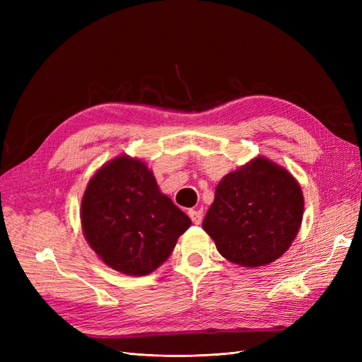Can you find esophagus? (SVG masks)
Wrapping results in <instances>:
<instances>
[{"label":"esophagus","mask_w":362,"mask_h":362,"mask_svg":"<svg viewBox=\"0 0 362 362\" xmlns=\"http://www.w3.org/2000/svg\"><path fill=\"white\" fill-rule=\"evenodd\" d=\"M189 216H190L193 223L199 225L202 222V216L204 214H202V210H189Z\"/></svg>","instance_id":"1"}]
</instances>
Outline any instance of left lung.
<instances>
[{
	"label": "left lung",
	"instance_id": "obj_1",
	"mask_svg": "<svg viewBox=\"0 0 362 362\" xmlns=\"http://www.w3.org/2000/svg\"><path fill=\"white\" fill-rule=\"evenodd\" d=\"M303 204L293 175L258 156L217 184L202 228L228 261L250 269L269 266L298 235Z\"/></svg>",
	"mask_w": 362,
	"mask_h": 362
}]
</instances>
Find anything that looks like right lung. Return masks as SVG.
<instances>
[{"label":"right lung","mask_w":362,"mask_h":362,"mask_svg":"<svg viewBox=\"0 0 362 362\" xmlns=\"http://www.w3.org/2000/svg\"><path fill=\"white\" fill-rule=\"evenodd\" d=\"M80 217L95 254L128 276L158 269L192 225L189 216L160 192L145 161L127 154L95 172L83 194Z\"/></svg>","instance_id":"right-lung-1"}]
</instances>
